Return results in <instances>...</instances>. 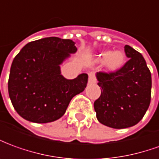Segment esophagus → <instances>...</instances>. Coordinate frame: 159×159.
Masks as SVG:
<instances>
[{
    "instance_id": "esophagus-1",
    "label": "esophagus",
    "mask_w": 159,
    "mask_h": 159,
    "mask_svg": "<svg viewBox=\"0 0 159 159\" xmlns=\"http://www.w3.org/2000/svg\"><path fill=\"white\" fill-rule=\"evenodd\" d=\"M89 75V80L88 83L89 84H95L97 82V79H96V75L94 72H90L88 74Z\"/></svg>"
}]
</instances>
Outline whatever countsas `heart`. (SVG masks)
Listing matches in <instances>:
<instances>
[{
    "instance_id": "heart-1",
    "label": "heart",
    "mask_w": 159,
    "mask_h": 159,
    "mask_svg": "<svg viewBox=\"0 0 159 159\" xmlns=\"http://www.w3.org/2000/svg\"><path fill=\"white\" fill-rule=\"evenodd\" d=\"M100 59L107 61L108 66L111 69H117L121 67L125 61V56L121 51H116L112 53L110 50L103 51L99 55Z\"/></svg>"
}]
</instances>
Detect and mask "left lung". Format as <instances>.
Masks as SVG:
<instances>
[{
	"instance_id": "left-lung-1",
	"label": "left lung",
	"mask_w": 159,
	"mask_h": 159,
	"mask_svg": "<svg viewBox=\"0 0 159 159\" xmlns=\"http://www.w3.org/2000/svg\"><path fill=\"white\" fill-rule=\"evenodd\" d=\"M128 61L116 72L97 73L101 95L94 102L100 123L113 128L134 126L145 116L151 102L152 75L142 55L129 45Z\"/></svg>"
}]
</instances>
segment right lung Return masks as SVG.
<instances>
[{
	"mask_svg": "<svg viewBox=\"0 0 159 159\" xmlns=\"http://www.w3.org/2000/svg\"><path fill=\"white\" fill-rule=\"evenodd\" d=\"M74 43L56 37L42 38L27 43L14 57L8 93L21 117L37 123L56 121L74 96L85 90L87 74L67 80L60 70L64 60L77 51Z\"/></svg>",
	"mask_w": 159,
	"mask_h": 159,
	"instance_id": "1",
	"label": "right lung"
}]
</instances>
